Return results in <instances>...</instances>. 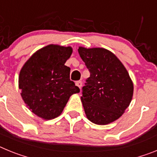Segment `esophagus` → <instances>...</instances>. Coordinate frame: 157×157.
Here are the masks:
<instances>
[{"label":"esophagus","instance_id":"esophagus-1","mask_svg":"<svg viewBox=\"0 0 157 157\" xmlns=\"http://www.w3.org/2000/svg\"><path fill=\"white\" fill-rule=\"evenodd\" d=\"M75 85L78 87H79V89H81V87L82 86V81H77L75 82Z\"/></svg>","mask_w":157,"mask_h":157}]
</instances>
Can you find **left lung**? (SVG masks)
<instances>
[{
  "label": "left lung",
  "mask_w": 157,
  "mask_h": 157,
  "mask_svg": "<svg viewBox=\"0 0 157 157\" xmlns=\"http://www.w3.org/2000/svg\"><path fill=\"white\" fill-rule=\"evenodd\" d=\"M90 75L82 89L86 117L92 123L106 125L124 113L132 100L134 86L123 63L102 48L78 49Z\"/></svg>",
  "instance_id": "obj_1"
}]
</instances>
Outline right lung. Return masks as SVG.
<instances>
[{
  "instance_id": "add662e5",
  "label": "right lung",
  "mask_w": 157,
  "mask_h": 157,
  "mask_svg": "<svg viewBox=\"0 0 157 157\" xmlns=\"http://www.w3.org/2000/svg\"><path fill=\"white\" fill-rule=\"evenodd\" d=\"M72 53L71 47L49 45L26 62L19 77L21 96L32 112L45 120L61 114L69 98L80 91L70 79L64 65Z\"/></svg>"
}]
</instances>
